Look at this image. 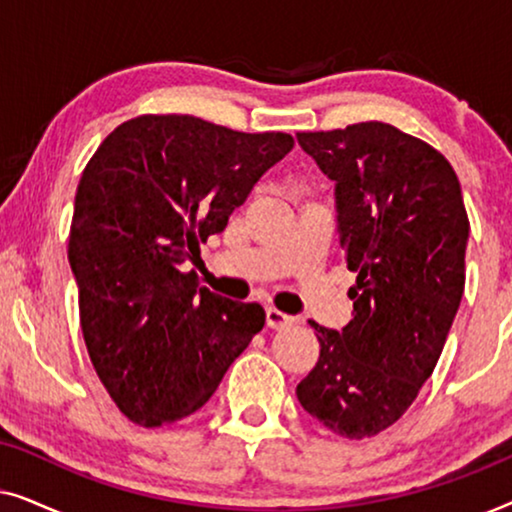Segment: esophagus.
Instances as JSON below:
<instances>
[{
  "mask_svg": "<svg viewBox=\"0 0 512 512\" xmlns=\"http://www.w3.org/2000/svg\"><path fill=\"white\" fill-rule=\"evenodd\" d=\"M265 321H268L270 328H284V326L291 324L293 317H289V314H284L282 310H277V307L268 305V307H265Z\"/></svg>",
  "mask_w": 512,
  "mask_h": 512,
  "instance_id": "1",
  "label": "esophagus"
}]
</instances>
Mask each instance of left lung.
<instances>
[{
  "instance_id": "8db88e82",
  "label": "left lung",
  "mask_w": 512,
  "mask_h": 512,
  "mask_svg": "<svg viewBox=\"0 0 512 512\" xmlns=\"http://www.w3.org/2000/svg\"><path fill=\"white\" fill-rule=\"evenodd\" d=\"M335 181L340 247L356 272L354 319L319 326V359L296 387L326 429L373 438L403 417L443 352L466 284L468 214L443 153L382 121L298 132Z\"/></svg>"
}]
</instances>
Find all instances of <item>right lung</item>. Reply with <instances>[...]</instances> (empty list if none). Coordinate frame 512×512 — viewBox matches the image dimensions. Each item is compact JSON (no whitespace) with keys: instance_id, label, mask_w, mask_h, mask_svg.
Wrapping results in <instances>:
<instances>
[{"instance_id":"1","label":"right lung","mask_w":512,"mask_h":512,"mask_svg":"<svg viewBox=\"0 0 512 512\" xmlns=\"http://www.w3.org/2000/svg\"><path fill=\"white\" fill-rule=\"evenodd\" d=\"M291 149L286 132L144 114L88 160L67 256L88 356L130 422L193 415L263 328L261 305L219 298L186 263Z\"/></svg>"}]
</instances>
